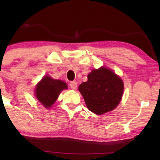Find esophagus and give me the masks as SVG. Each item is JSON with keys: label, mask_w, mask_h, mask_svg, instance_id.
<instances>
[{"label": "esophagus", "mask_w": 160, "mask_h": 160, "mask_svg": "<svg viewBox=\"0 0 160 160\" xmlns=\"http://www.w3.org/2000/svg\"><path fill=\"white\" fill-rule=\"evenodd\" d=\"M70 87H71V89H76V87H77V82H71L70 83Z\"/></svg>", "instance_id": "34e87169"}]
</instances>
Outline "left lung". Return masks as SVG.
<instances>
[{
    "mask_svg": "<svg viewBox=\"0 0 160 160\" xmlns=\"http://www.w3.org/2000/svg\"><path fill=\"white\" fill-rule=\"evenodd\" d=\"M87 82L78 87L87 108L96 114L114 109L123 95L124 84L119 76L110 69H94L87 76Z\"/></svg>",
    "mask_w": 160,
    "mask_h": 160,
    "instance_id": "1",
    "label": "left lung"
}]
</instances>
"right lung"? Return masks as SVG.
Segmentation results:
<instances>
[{
	"instance_id": "right-lung-1",
	"label": "right lung",
	"mask_w": 160,
	"mask_h": 160,
	"mask_svg": "<svg viewBox=\"0 0 160 160\" xmlns=\"http://www.w3.org/2000/svg\"><path fill=\"white\" fill-rule=\"evenodd\" d=\"M64 89H67V84L64 82L52 79L47 76L37 84L36 95L43 106L48 108L54 103L60 92Z\"/></svg>"
}]
</instances>
